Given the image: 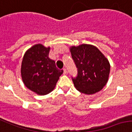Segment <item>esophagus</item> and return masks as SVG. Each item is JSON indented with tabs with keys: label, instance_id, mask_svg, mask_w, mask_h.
Masks as SVG:
<instances>
[{
	"label": "esophagus",
	"instance_id": "34e87169",
	"mask_svg": "<svg viewBox=\"0 0 132 132\" xmlns=\"http://www.w3.org/2000/svg\"><path fill=\"white\" fill-rule=\"evenodd\" d=\"M63 70H64V74H66L67 73V70H66V69L65 68H63Z\"/></svg>",
	"mask_w": 132,
	"mask_h": 132
}]
</instances>
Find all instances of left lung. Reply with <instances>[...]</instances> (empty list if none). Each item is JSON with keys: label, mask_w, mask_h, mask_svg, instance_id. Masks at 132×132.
<instances>
[{"label": "left lung", "mask_w": 132, "mask_h": 132, "mask_svg": "<svg viewBox=\"0 0 132 132\" xmlns=\"http://www.w3.org/2000/svg\"><path fill=\"white\" fill-rule=\"evenodd\" d=\"M72 58L77 68L72 78L75 88L85 94H94L106 85L110 73V64L96 47L83 44L70 47Z\"/></svg>", "instance_id": "1"}]
</instances>
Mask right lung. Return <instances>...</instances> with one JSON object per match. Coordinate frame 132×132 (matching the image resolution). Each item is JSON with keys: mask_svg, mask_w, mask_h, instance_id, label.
<instances>
[{"mask_svg": "<svg viewBox=\"0 0 132 132\" xmlns=\"http://www.w3.org/2000/svg\"><path fill=\"white\" fill-rule=\"evenodd\" d=\"M50 47L41 44L32 46L23 55L21 67V79L26 87L38 95L49 94L55 88L63 73L49 57Z\"/></svg>", "mask_w": 132, "mask_h": 132, "instance_id": "right-lung-1", "label": "right lung"}]
</instances>
